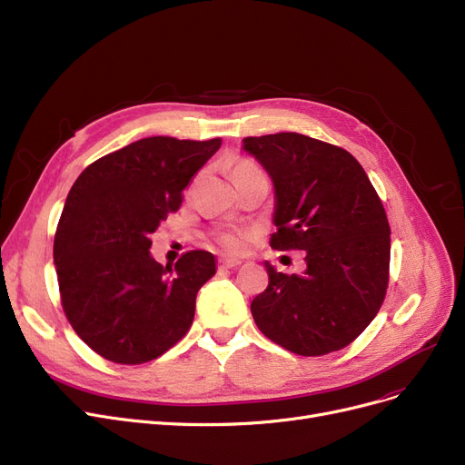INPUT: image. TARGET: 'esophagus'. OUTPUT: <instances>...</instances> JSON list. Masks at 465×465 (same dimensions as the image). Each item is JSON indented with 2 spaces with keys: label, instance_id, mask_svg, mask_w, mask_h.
Returning a JSON list of instances; mask_svg holds the SVG:
<instances>
[{
  "label": "esophagus",
  "instance_id": "34e87169",
  "mask_svg": "<svg viewBox=\"0 0 465 465\" xmlns=\"http://www.w3.org/2000/svg\"><path fill=\"white\" fill-rule=\"evenodd\" d=\"M241 266V260L237 258H222L220 260V268H237Z\"/></svg>",
  "mask_w": 465,
  "mask_h": 465
}]
</instances>
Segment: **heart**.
I'll list each match as a JSON object with an SVG mask.
<instances>
[{"mask_svg": "<svg viewBox=\"0 0 465 465\" xmlns=\"http://www.w3.org/2000/svg\"><path fill=\"white\" fill-rule=\"evenodd\" d=\"M249 169H256L249 161H239V163L233 167V174L241 173V171H249ZM218 243L220 247L228 251V252H237L243 247V235L237 233V232H222L218 235Z\"/></svg>", "mask_w": 465, "mask_h": 465, "instance_id": "obj_1", "label": "heart"}]
</instances>
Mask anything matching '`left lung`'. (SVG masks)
Segmentation results:
<instances>
[{
    "instance_id": "left-lung-1",
    "label": "left lung",
    "mask_w": 465,
    "mask_h": 465,
    "mask_svg": "<svg viewBox=\"0 0 465 465\" xmlns=\"http://www.w3.org/2000/svg\"><path fill=\"white\" fill-rule=\"evenodd\" d=\"M272 176L270 245L306 251V272L287 275L270 262L268 289L251 312L256 327L285 350L315 357L338 351L376 317L390 279V224L359 161L298 133L243 138Z\"/></svg>"
}]
</instances>
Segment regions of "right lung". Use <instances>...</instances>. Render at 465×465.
Wrapping results in <instances>:
<instances>
[{
    "label": "right lung",
    "mask_w": 465,
    "mask_h": 465,
    "mask_svg": "<svg viewBox=\"0 0 465 465\" xmlns=\"http://www.w3.org/2000/svg\"><path fill=\"white\" fill-rule=\"evenodd\" d=\"M222 140L150 136L96 159L74 183L54 233V268L70 325L119 365L163 355L193 321L214 254L190 251L174 268L150 254V235Z\"/></svg>",
    "instance_id": "obj_1"
}]
</instances>
